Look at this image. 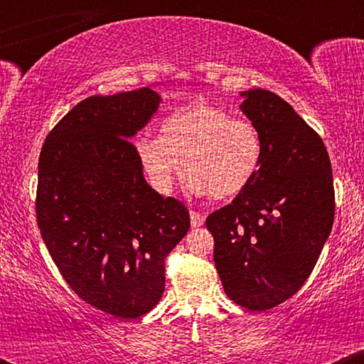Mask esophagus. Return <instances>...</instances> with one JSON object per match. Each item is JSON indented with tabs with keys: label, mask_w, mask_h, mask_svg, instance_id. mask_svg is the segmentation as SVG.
Wrapping results in <instances>:
<instances>
[{
	"label": "esophagus",
	"mask_w": 364,
	"mask_h": 364,
	"mask_svg": "<svg viewBox=\"0 0 364 364\" xmlns=\"http://www.w3.org/2000/svg\"><path fill=\"white\" fill-rule=\"evenodd\" d=\"M190 219H191V225L193 228H200V225H203V223H205V217H203L200 212H190Z\"/></svg>",
	"instance_id": "obj_1"
}]
</instances>
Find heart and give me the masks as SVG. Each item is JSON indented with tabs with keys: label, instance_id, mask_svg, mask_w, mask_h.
<instances>
[{
	"label": "heart",
	"instance_id": "heart-1",
	"mask_svg": "<svg viewBox=\"0 0 364 364\" xmlns=\"http://www.w3.org/2000/svg\"><path fill=\"white\" fill-rule=\"evenodd\" d=\"M136 154L149 181L161 193L173 190L185 166L193 193L229 200L258 176L265 145L252 121L237 119L210 104H191L162 121L159 139L144 136L136 141Z\"/></svg>",
	"mask_w": 364,
	"mask_h": 364
}]
</instances>
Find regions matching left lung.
<instances>
[{
    "label": "left lung",
    "mask_w": 364,
    "mask_h": 364,
    "mask_svg": "<svg viewBox=\"0 0 364 364\" xmlns=\"http://www.w3.org/2000/svg\"><path fill=\"white\" fill-rule=\"evenodd\" d=\"M265 154L258 176L229 205L207 217L225 294L265 311L310 277L332 231L336 195L323 140L291 104L270 90L241 92Z\"/></svg>",
    "instance_id": "obj_1"
}]
</instances>
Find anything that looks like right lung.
Returning <instances> with one entry per match:
<instances>
[{
  "label": "right lung",
  "instance_id": "obj_1",
  "mask_svg": "<svg viewBox=\"0 0 364 364\" xmlns=\"http://www.w3.org/2000/svg\"><path fill=\"white\" fill-rule=\"evenodd\" d=\"M149 87L78 102L46 139L36 214L63 279L116 318L152 310L166 286L164 260L190 229V212L144 178L132 136L157 111Z\"/></svg>",
  "mask_w": 364,
  "mask_h": 364
}]
</instances>
